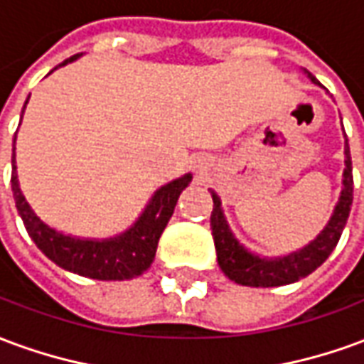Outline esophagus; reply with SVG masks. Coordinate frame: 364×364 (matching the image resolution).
I'll use <instances>...</instances> for the list:
<instances>
[{"label":"esophagus","instance_id":"34e87169","mask_svg":"<svg viewBox=\"0 0 364 364\" xmlns=\"http://www.w3.org/2000/svg\"><path fill=\"white\" fill-rule=\"evenodd\" d=\"M195 169H197L198 175H203V173H206V169H208V166H206L203 159H198L197 164H195Z\"/></svg>","mask_w":364,"mask_h":364}]
</instances>
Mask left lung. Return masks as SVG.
<instances>
[{
  "mask_svg": "<svg viewBox=\"0 0 364 364\" xmlns=\"http://www.w3.org/2000/svg\"><path fill=\"white\" fill-rule=\"evenodd\" d=\"M306 75L314 83H318V80L310 72H306ZM210 195H213L214 203L213 214H210V228H213L216 257H218L222 273L226 274L230 281L244 284V287H263V289L300 281L320 267L321 263L329 257V253L336 250L341 232L347 224V218H349V213H351L353 167L347 134H345L343 189H341L339 200L333 208L328 226L321 230L320 236L298 252L289 253L284 257H273V259L259 257L255 253L247 252L230 230L224 210H222L220 197L214 191H210Z\"/></svg>",
  "mask_w": 364,
  "mask_h": 364,
  "instance_id": "8db88e82",
  "label": "left lung"
}]
</instances>
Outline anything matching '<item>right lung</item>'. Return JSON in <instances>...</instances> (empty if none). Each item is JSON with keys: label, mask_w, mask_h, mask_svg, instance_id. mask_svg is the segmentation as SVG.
Returning <instances> with one entry per match:
<instances>
[{"label": "right lung", "mask_w": 364, "mask_h": 364, "mask_svg": "<svg viewBox=\"0 0 364 364\" xmlns=\"http://www.w3.org/2000/svg\"><path fill=\"white\" fill-rule=\"evenodd\" d=\"M80 56L82 54H75L72 58L64 60L60 66H66ZM27 103L28 99L25 101V107ZM25 107H23V112H25ZM15 138H17V132H15ZM11 166V189L15 206L36 247L58 267L82 274V277L97 279V281H127V279H134L138 274H142L150 267L156 257L159 236L173 214L177 198L193 179V175L187 173L156 191L148 206L140 214V218L120 236L109 237V240H82V237L66 236L58 230L50 228L33 213V208L28 206L21 193L19 179H17L15 140H13Z\"/></svg>", "instance_id": "right-lung-1"}]
</instances>
